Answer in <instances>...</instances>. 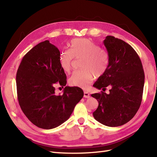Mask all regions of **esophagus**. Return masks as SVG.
Wrapping results in <instances>:
<instances>
[{
    "label": "esophagus",
    "mask_w": 157,
    "mask_h": 157,
    "mask_svg": "<svg viewBox=\"0 0 157 157\" xmlns=\"http://www.w3.org/2000/svg\"><path fill=\"white\" fill-rule=\"evenodd\" d=\"M90 94L87 91H84V94H83V97L85 98H90Z\"/></svg>",
    "instance_id": "esophagus-1"
}]
</instances>
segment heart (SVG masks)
Returning a JSON list of instances; mask_svg holds the SVG:
<instances>
[{"label": "heart", "mask_w": 157, "mask_h": 157, "mask_svg": "<svg viewBox=\"0 0 157 157\" xmlns=\"http://www.w3.org/2000/svg\"><path fill=\"white\" fill-rule=\"evenodd\" d=\"M70 49L61 52L59 63L66 72L71 70L74 59H80L79 66L82 69L75 71L69 79L71 86L86 89L93 81L94 74L101 75L108 65V55L92 40L87 38H76L70 44Z\"/></svg>", "instance_id": "b5f03b06"}]
</instances>
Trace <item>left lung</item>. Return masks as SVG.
Returning <instances> with one entry per match:
<instances>
[{
    "label": "left lung",
    "instance_id": "left-lung-1",
    "mask_svg": "<svg viewBox=\"0 0 157 157\" xmlns=\"http://www.w3.org/2000/svg\"><path fill=\"white\" fill-rule=\"evenodd\" d=\"M109 64L94 87L103 90L91 95L98 101L94 118L109 127L123 125L134 117L141 103L144 74L137 53L123 40L107 36L104 40ZM110 86V94L104 92Z\"/></svg>",
    "mask_w": 157,
    "mask_h": 157
}]
</instances>
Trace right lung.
Returning a JSON list of instances; mask_svg holds the SVG:
<instances>
[{
  "mask_svg": "<svg viewBox=\"0 0 157 157\" xmlns=\"http://www.w3.org/2000/svg\"><path fill=\"white\" fill-rule=\"evenodd\" d=\"M59 50L49 40L42 42L22 58L17 73L19 105L36 126L44 129L57 127L70 118L83 96L78 87L64 88L56 95L54 86L66 85V75L59 63Z\"/></svg>",
  "mask_w": 157,
  "mask_h": 157,
  "instance_id": "add662e5",
  "label": "right lung"
}]
</instances>
